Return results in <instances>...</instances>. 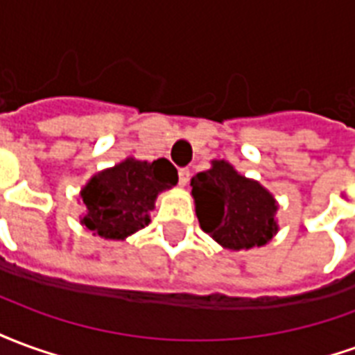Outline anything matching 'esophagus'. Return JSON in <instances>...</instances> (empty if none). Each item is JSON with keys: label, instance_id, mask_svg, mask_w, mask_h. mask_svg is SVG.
Masks as SVG:
<instances>
[{"label": "esophagus", "instance_id": "esophagus-1", "mask_svg": "<svg viewBox=\"0 0 355 355\" xmlns=\"http://www.w3.org/2000/svg\"><path fill=\"white\" fill-rule=\"evenodd\" d=\"M190 180V171L188 169H180L178 171V186H186Z\"/></svg>", "mask_w": 355, "mask_h": 355}]
</instances>
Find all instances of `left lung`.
Segmentation results:
<instances>
[{"label": "left lung", "mask_w": 355, "mask_h": 355, "mask_svg": "<svg viewBox=\"0 0 355 355\" xmlns=\"http://www.w3.org/2000/svg\"><path fill=\"white\" fill-rule=\"evenodd\" d=\"M190 186L201 230L226 251L266 245L279 230L274 193L226 159H213L207 171L193 175Z\"/></svg>", "instance_id": "left-lung-1"}]
</instances>
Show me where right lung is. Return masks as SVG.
I'll use <instances>...</instances> for the list:
<instances>
[{
	"label": "right lung",
	"instance_id": "right-lung-1",
	"mask_svg": "<svg viewBox=\"0 0 355 355\" xmlns=\"http://www.w3.org/2000/svg\"><path fill=\"white\" fill-rule=\"evenodd\" d=\"M177 169L165 157L142 162L125 157L94 173L83 184L81 226L108 241H123L150 224L157 196L177 184Z\"/></svg>",
	"mask_w": 355,
	"mask_h": 355
}]
</instances>
